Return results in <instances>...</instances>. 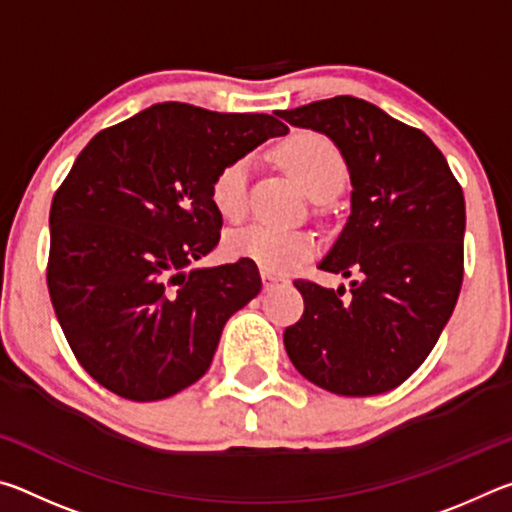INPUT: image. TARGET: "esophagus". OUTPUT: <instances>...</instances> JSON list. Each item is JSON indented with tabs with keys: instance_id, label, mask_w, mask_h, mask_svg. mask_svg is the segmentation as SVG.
Wrapping results in <instances>:
<instances>
[{
	"instance_id": "obj_1",
	"label": "esophagus",
	"mask_w": 512,
	"mask_h": 512,
	"mask_svg": "<svg viewBox=\"0 0 512 512\" xmlns=\"http://www.w3.org/2000/svg\"><path fill=\"white\" fill-rule=\"evenodd\" d=\"M262 280H264V289H266V291L275 289L277 284H284V282H287V280H284L282 275H273V273H266V271H262Z\"/></svg>"
}]
</instances>
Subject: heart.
<instances>
[{"label":"heart","instance_id":"obj_1","mask_svg":"<svg viewBox=\"0 0 512 512\" xmlns=\"http://www.w3.org/2000/svg\"><path fill=\"white\" fill-rule=\"evenodd\" d=\"M277 160L287 169L311 198L332 196L343 185L345 160L341 151L318 133L302 131L291 135L280 149ZM250 162L246 158L230 160L214 173L210 198L223 219L237 221L248 205ZM316 239L302 230L250 225L225 237V253L232 259H248L266 273H289L314 255Z\"/></svg>","mask_w":512,"mask_h":512}]
</instances>
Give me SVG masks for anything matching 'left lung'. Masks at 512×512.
Listing matches in <instances>:
<instances>
[{
  "label": "left lung",
  "mask_w": 512,
  "mask_h": 512,
  "mask_svg": "<svg viewBox=\"0 0 512 512\" xmlns=\"http://www.w3.org/2000/svg\"><path fill=\"white\" fill-rule=\"evenodd\" d=\"M323 133L350 173V216L318 268L350 291L296 280L305 314L284 329L302 377L336 395L393 391L429 357L463 282L465 198L427 135L372 103L334 97L277 110Z\"/></svg>",
  "instance_id": "left-lung-1"
}]
</instances>
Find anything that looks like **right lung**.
Returning a JSON list of instances; mask_svg holds the SVG:
<instances>
[{
    "label": "right lung",
    "instance_id": "right-lung-1",
    "mask_svg": "<svg viewBox=\"0 0 512 512\" xmlns=\"http://www.w3.org/2000/svg\"><path fill=\"white\" fill-rule=\"evenodd\" d=\"M287 133L273 115L167 101L81 151L51 203L47 284L69 348L101 386L153 402L205 375L223 325L262 289L248 259L192 266L221 237L212 178Z\"/></svg>",
    "mask_w": 512,
    "mask_h": 512
}]
</instances>
